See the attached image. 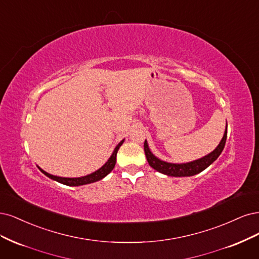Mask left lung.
Masks as SVG:
<instances>
[{
  "instance_id": "8db88e82",
  "label": "left lung",
  "mask_w": 259,
  "mask_h": 259,
  "mask_svg": "<svg viewBox=\"0 0 259 259\" xmlns=\"http://www.w3.org/2000/svg\"><path fill=\"white\" fill-rule=\"evenodd\" d=\"M226 139H227V122H226V130H225L223 139L220 142L218 147H216L210 154H207L206 156L186 163H172V162H166L159 159V158H157L151 152L146 140L144 142V152H145L146 159L149 165H151L152 168L155 169L156 171L168 175V177H175V178L193 177V175H196L205 170L208 165H211L216 159H218L225 147Z\"/></svg>"
}]
</instances>
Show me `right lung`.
<instances>
[{"instance_id":"obj_1","label":"right lung","mask_w":259,"mask_h":259,"mask_svg":"<svg viewBox=\"0 0 259 259\" xmlns=\"http://www.w3.org/2000/svg\"><path fill=\"white\" fill-rule=\"evenodd\" d=\"M123 141H120L118 145H116V147L114 148L113 154L111 155V157L108 158V160L101 166V168L98 169L97 171L90 173L88 175H85V177H80V178H61V177H57V175H53V174H49L46 171H44L43 169H40L39 166L37 168L39 169V171L41 173H44L47 178L52 179L56 182H59L63 185H68V186H80V185H86V184H90V183H95L98 182L100 180H102L103 178H105L106 175L110 173L115 166L116 163V156H117V152L119 147L122 145Z\"/></svg>"}]
</instances>
